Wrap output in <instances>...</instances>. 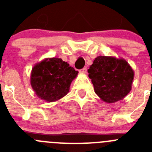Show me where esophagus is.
<instances>
[{"label": "esophagus", "mask_w": 152, "mask_h": 152, "mask_svg": "<svg viewBox=\"0 0 152 152\" xmlns=\"http://www.w3.org/2000/svg\"><path fill=\"white\" fill-rule=\"evenodd\" d=\"M79 72H80V74H86L87 73V68H82V69H80V71H79Z\"/></svg>", "instance_id": "34e87169"}]
</instances>
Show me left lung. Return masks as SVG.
<instances>
[{
  "label": "left lung",
  "instance_id": "obj_1",
  "mask_svg": "<svg viewBox=\"0 0 152 152\" xmlns=\"http://www.w3.org/2000/svg\"><path fill=\"white\" fill-rule=\"evenodd\" d=\"M88 72L96 94L106 103L123 100L131 91L135 74L124 58L97 56Z\"/></svg>",
  "mask_w": 152,
  "mask_h": 152
}]
</instances>
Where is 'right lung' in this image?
Returning a JSON list of instances; mask_svg holds the SVG:
<instances>
[{
    "mask_svg": "<svg viewBox=\"0 0 152 152\" xmlns=\"http://www.w3.org/2000/svg\"><path fill=\"white\" fill-rule=\"evenodd\" d=\"M78 72L59 58H46L36 63L30 75V84L39 98L46 102L60 100L69 92Z\"/></svg>",
    "mask_w": 152,
    "mask_h": 152,
    "instance_id": "1",
    "label": "right lung"
}]
</instances>
